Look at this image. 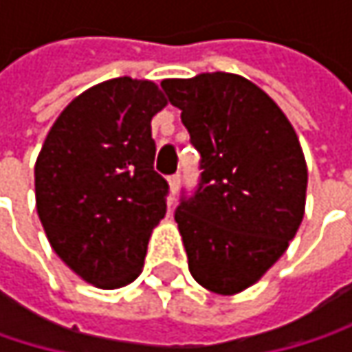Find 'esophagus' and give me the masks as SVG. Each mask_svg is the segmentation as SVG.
I'll return each mask as SVG.
<instances>
[{
  "instance_id": "obj_1",
  "label": "esophagus",
  "mask_w": 352,
  "mask_h": 352,
  "mask_svg": "<svg viewBox=\"0 0 352 352\" xmlns=\"http://www.w3.org/2000/svg\"><path fill=\"white\" fill-rule=\"evenodd\" d=\"M179 181H181V177L179 175L169 177V189H171V195H175L177 193V189H179Z\"/></svg>"
}]
</instances>
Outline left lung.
Segmentation results:
<instances>
[{"instance_id":"left-lung-1","label":"left lung","mask_w":352,"mask_h":352,"mask_svg":"<svg viewBox=\"0 0 352 352\" xmlns=\"http://www.w3.org/2000/svg\"><path fill=\"white\" fill-rule=\"evenodd\" d=\"M199 151L201 181L175 222L191 277L234 296L287 250L304 210L308 167L298 134L261 87L234 73L161 83Z\"/></svg>"}]
</instances>
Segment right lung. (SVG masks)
<instances>
[{
	"label": "right lung",
	"instance_id": "1",
	"mask_svg": "<svg viewBox=\"0 0 352 352\" xmlns=\"http://www.w3.org/2000/svg\"><path fill=\"white\" fill-rule=\"evenodd\" d=\"M167 106L157 83L116 77L60 111L34 165L36 212L60 261L100 289L132 283L167 212L151 120Z\"/></svg>",
	"mask_w": 352,
	"mask_h": 352
}]
</instances>
